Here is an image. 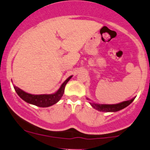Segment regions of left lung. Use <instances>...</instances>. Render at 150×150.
Here are the masks:
<instances>
[{
	"instance_id": "obj_1",
	"label": "left lung",
	"mask_w": 150,
	"mask_h": 150,
	"mask_svg": "<svg viewBox=\"0 0 150 150\" xmlns=\"http://www.w3.org/2000/svg\"><path fill=\"white\" fill-rule=\"evenodd\" d=\"M134 98H133L131 100L121 102V103L118 104H98L95 103H91V102H90V104L95 109L99 111H102V112H116V111H120V110L128 106L129 104L133 102Z\"/></svg>"
}]
</instances>
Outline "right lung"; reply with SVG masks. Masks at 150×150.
Returning a JSON list of instances; mask_svg holds the SVG:
<instances>
[{"mask_svg":"<svg viewBox=\"0 0 150 150\" xmlns=\"http://www.w3.org/2000/svg\"><path fill=\"white\" fill-rule=\"evenodd\" d=\"M72 77V76L69 77L62 83L61 87L59 88V89L55 93L49 94V95H47V94H43V95H32V94H29L24 92L21 89H20V88H18L15 86H13V88L18 96L21 98L23 99L24 101L27 102V103L30 104L37 105V106L45 108V107L51 106V105L57 103L60 100L61 98L62 97L63 94H64V88H65L66 84H67V82L70 80V78Z\"/></svg>","mask_w":150,"mask_h":150,"instance_id":"add662e5","label":"right lung"}]
</instances>
